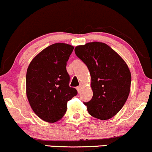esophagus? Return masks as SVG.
<instances>
[{
	"mask_svg": "<svg viewBox=\"0 0 152 152\" xmlns=\"http://www.w3.org/2000/svg\"><path fill=\"white\" fill-rule=\"evenodd\" d=\"M82 88H83V86H82V84H80V86H79L77 87V92H78V93H80L81 91H82Z\"/></svg>",
	"mask_w": 152,
	"mask_h": 152,
	"instance_id": "1",
	"label": "esophagus"
}]
</instances>
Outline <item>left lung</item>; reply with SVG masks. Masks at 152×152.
Listing matches in <instances>:
<instances>
[{"instance_id": "8db88e82", "label": "left lung", "mask_w": 152, "mask_h": 152, "mask_svg": "<svg viewBox=\"0 0 152 152\" xmlns=\"http://www.w3.org/2000/svg\"><path fill=\"white\" fill-rule=\"evenodd\" d=\"M75 53L88 67L93 97L84 104L88 113L109 120L123 107L131 89L132 75L124 60L104 43H87L75 47Z\"/></svg>"}]
</instances>
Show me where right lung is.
<instances>
[{"mask_svg": "<svg viewBox=\"0 0 152 152\" xmlns=\"http://www.w3.org/2000/svg\"><path fill=\"white\" fill-rule=\"evenodd\" d=\"M74 47L56 43L45 48L31 61L26 74V95L34 113L53 123L63 118L67 102L77 94L69 86L66 64Z\"/></svg>", "mask_w": 152, "mask_h": 152, "instance_id": "obj_1", "label": "right lung"}]
</instances>
